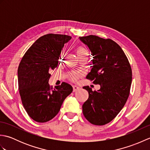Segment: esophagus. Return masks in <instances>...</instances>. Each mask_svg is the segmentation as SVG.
Here are the masks:
<instances>
[{
	"mask_svg": "<svg viewBox=\"0 0 150 150\" xmlns=\"http://www.w3.org/2000/svg\"><path fill=\"white\" fill-rule=\"evenodd\" d=\"M73 91H77V90H79V89H81L80 86H78V85H73Z\"/></svg>",
	"mask_w": 150,
	"mask_h": 150,
	"instance_id": "1",
	"label": "esophagus"
}]
</instances>
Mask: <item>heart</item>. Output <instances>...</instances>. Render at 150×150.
<instances>
[{"mask_svg": "<svg viewBox=\"0 0 150 150\" xmlns=\"http://www.w3.org/2000/svg\"><path fill=\"white\" fill-rule=\"evenodd\" d=\"M77 53L78 57H79L84 55H88V52L84 48V47H78V49L77 50ZM79 75L77 74V73H73V74H71V77L73 80H76V79L79 77Z\"/></svg>", "mask_w": 150, "mask_h": 150, "instance_id": "heart-1", "label": "heart"}]
</instances>
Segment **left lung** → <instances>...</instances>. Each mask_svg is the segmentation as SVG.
Segmentation results:
<instances>
[{
  "label": "left lung",
  "mask_w": 150,
  "mask_h": 150,
  "mask_svg": "<svg viewBox=\"0 0 150 150\" xmlns=\"http://www.w3.org/2000/svg\"><path fill=\"white\" fill-rule=\"evenodd\" d=\"M79 39L93 55L86 78L100 86L97 91L83 87L89 97L82 105V112L90 123L104 125L117 115L128 99L132 81L131 66L122 48L113 40L94 35Z\"/></svg>",
  "instance_id": "left-lung-1"
}]
</instances>
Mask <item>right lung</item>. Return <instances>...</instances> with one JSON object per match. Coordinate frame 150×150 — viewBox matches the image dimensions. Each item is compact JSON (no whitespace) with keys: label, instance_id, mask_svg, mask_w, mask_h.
<instances>
[{"label":"right lung","instance_id":"1","mask_svg":"<svg viewBox=\"0 0 150 150\" xmlns=\"http://www.w3.org/2000/svg\"><path fill=\"white\" fill-rule=\"evenodd\" d=\"M71 37L47 34L39 38L22 57L18 68L19 93L22 103L31 119L46 122L55 117L73 88L62 82L52 90L48 84L50 71L58 66L64 44Z\"/></svg>","mask_w":150,"mask_h":150}]
</instances>
